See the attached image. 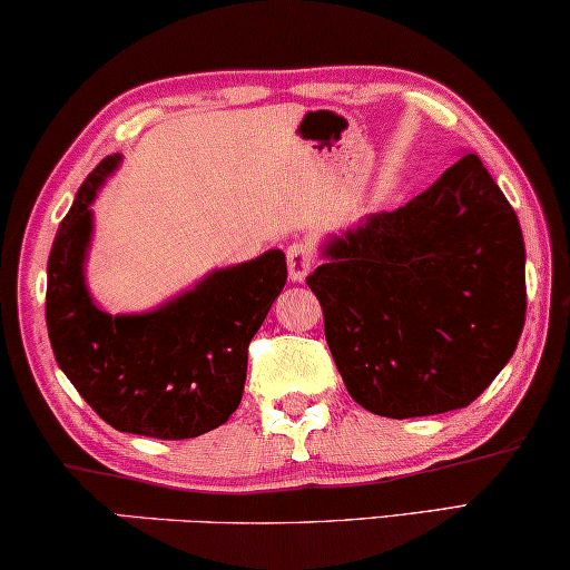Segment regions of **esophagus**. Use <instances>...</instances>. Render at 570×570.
Listing matches in <instances>:
<instances>
[{"instance_id":"34e87169","label":"esophagus","mask_w":570,"mask_h":570,"mask_svg":"<svg viewBox=\"0 0 570 570\" xmlns=\"http://www.w3.org/2000/svg\"><path fill=\"white\" fill-rule=\"evenodd\" d=\"M316 254L308 244H291L287 246V272H291L293 283H303L308 277V272L314 269Z\"/></svg>"}]
</instances>
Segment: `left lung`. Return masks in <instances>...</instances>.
Returning a JSON list of instances; mask_svg holds the SVG:
<instances>
[{
	"label": "left lung",
	"mask_w": 570,
	"mask_h": 570,
	"mask_svg": "<svg viewBox=\"0 0 570 570\" xmlns=\"http://www.w3.org/2000/svg\"><path fill=\"white\" fill-rule=\"evenodd\" d=\"M322 254L306 283L340 376L368 412L404 420L466 407L511 361L527 314L524 238L478 155Z\"/></svg>",
	"instance_id": "1"
}]
</instances>
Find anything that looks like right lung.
Instances as JSON below:
<instances>
[{
    "instance_id": "add662e5",
    "label": "right lung",
    "mask_w": 570,
    "mask_h": 570,
    "mask_svg": "<svg viewBox=\"0 0 570 570\" xmlns=\"http://www.w3.org/2000/svg\"><path fill=\"white\" fill-rule=\"evenodd\" d=\"M121 155L85 178L49 254L46 326L53 357L77 392L121 433L194 439L223 425L240 404L248 342L287 279L279 248L217 269L147 314L111 316L85 285L98 186Z\"/></svg>"
}]
</instances>
